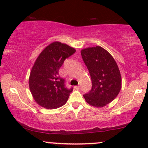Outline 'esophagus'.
<instances>
[{
  "label": "esophagus",
  "mask_w": 148,
  "mask_h": 148,
  "mask_svg": "<svg viewBox=\"0 0 148 148\" xmlns=\"http://www.w3.org/2000/svg\"><path fill=\"white\" fill-rule=\"evenodd\" d=\"M74 88H75V89H76V90H79V89L80 88V86H75Z\"/></svg>",
  "instance_id": "34e87169"
}]
</instances>
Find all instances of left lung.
Returning a JSON list of instances; mask_svg holds the SVG:
<instances>
[{"label": "left lung", "instance_id": "1", "mask_svg": "<svg viewBox=\"0 0 148 148\" xmlns=\"http://www.w3.org/2000/svg\"><path fill=\"white\" fill-rule=\"evenodd\" d=\"M92 79V90L84 95L93 106L103 107L112 102L121 89V73L116 61L101 46L84 48L81 51Z\"/></svg>", "mask_w": 148, "mask_h": 148}]
</instances>
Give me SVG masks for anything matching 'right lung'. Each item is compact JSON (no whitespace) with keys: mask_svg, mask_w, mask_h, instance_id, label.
I'll use <instances>...</instances> for the list:
<instances>
[{"mask_svg":"<svg viewBox=\"0 0 148 148\" xmlns=\"http://www.w3.org/2000/svg\"><path fill=\"white\" fill-rule=\"evenodd\" d=\"M75 48L54 42L40 54L32 69L29 86L36 103L45 108L55 109L65 104L73 88H66L58 71L64 60L75 52Z\"/></svg>","mask_w":148,"mask_h":148,"instance_id":"obj_1","label":"right lung"}]
</instances>
